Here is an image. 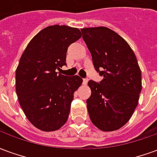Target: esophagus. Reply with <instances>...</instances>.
Returning a JSON list of instances; mask_svg holds the SVG:
<instances>
[{
	"mask_svg": "<svg viewBox=\"0 0 157 157\" xmlns=\"http://www.w3.org/2000/svg\"><path fill=\"white\" fill-rule=\"evenodd\" d=\"M87 82H88V80L86 78V79H83V82H82V83L84 84V85H86L87 84Z\"/></svg>",
	"mask_w": 157,
	"mask_h": 157,
	"instance_id": "1",
	"label": "esophagus"
}]
</instances>
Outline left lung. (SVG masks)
Masks as SVG:
<instances>
[{"mask_svg": "<svg viewBox=\"0 0 157 157\" xmlns=\"http://www.w3.org/2000/svg\"><path fill=\"white\" fill-rule=\"evenodd\" d=\"M101 82L90 80L92 94L86 100L92 124L102 131H113L129 120L141 92V71L127 42L105 27L81 29Z\"/></svg>", "mask_w": 157, "mask_h": 157, "instance_id": "obj_1", "label": "left lung"}]
</instances>
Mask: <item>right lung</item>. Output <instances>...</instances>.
Instances as JSON below:
<instances>
[{
    "label": "right lung",
    "instance_id": "right-lung-1",
    "mask_svg": "<svg viewBox=\"0 0 157 157\" xmlns=\"http://www.w3.org/2000/svg\"><path fill=\"white\" fill-rule=\"evenodd\" d=\"M82 37L78 29L48 26L36 34L22 53L16 70V92L30 123L43 131H55L67 121L78 75L59 74L70 45Z\"/></svg>",
    "mask_w": 157,
    "mask_h": 157
}]
</instances>
